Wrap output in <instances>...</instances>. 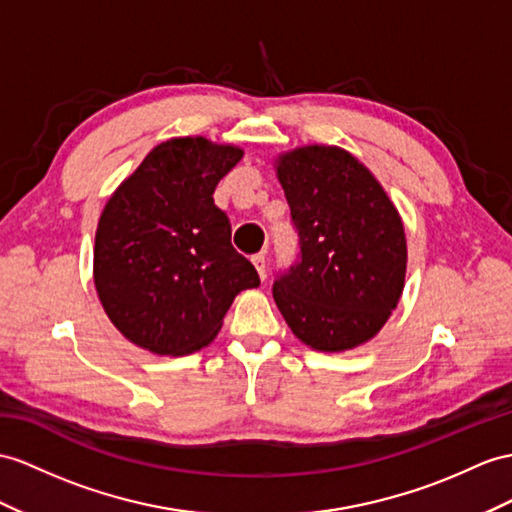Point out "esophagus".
Wrapping results in <instances>:
<instances>
[{
	"mask_svg": "<svg viewBox=\"0 0 512 512\" xmlns=\"http://www.w3.org/2000/svg\"><path fill=\"white\" fill-rule=\"evenodd\" d=\"M252 263H254L256 271H258L260 280H265V278H267V260H265V254H256V256L252 258Z\"/></svg>",
	"mask_w": 512,
	"mask_h": 512,
	"instance_id": "obj_1",
	"label": "esophagus"
}]
</instances>
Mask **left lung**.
Here are the masks:
<instances>
[{"mask_svg": "<svg viewBox=\"0 0 512 512\" xmlns=\"http://www.w3.org/2000/svg\"><path fill=\"white\" fill-rule=\"evenodd\" d=\"M297 232V263L273 280V299L299 341L343 352L369 341L400 302L402 219L371 171L339 147H299L278 160Z\"/></svg>", "mask_w": 512, "mask_h": 512, "instance_id": "8db88e82", "label": "left lung"}]
</instances>
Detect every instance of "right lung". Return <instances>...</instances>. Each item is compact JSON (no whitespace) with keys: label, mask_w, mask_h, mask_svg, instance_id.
Wrapping results in <instances>:
<instances>
[{"label":"right lung","mask_w":512,"mask_h":512,"mask_svg":"<svg viewBox=\"0 0 512 512\" xmlns=\"http://www.w3.org/2000/svg\"><path fill=\"white\" fill-rule=\"evenodd\" d=\"M243 149L204 136L160 143L112 193L95 234V289L115 328L154 354H191L258 273L232 247L219 180Z\"/></svg>","instance_id":"right-lung-1"}]
</instances>
